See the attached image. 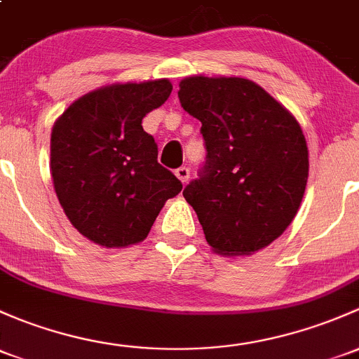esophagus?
<instances>
[{"mask_svg": "<svg viewBox=\"0 0 359 359\" xmlns=\"http://www.w3.org/2000/svg\"><path fill=\"white\" fill-rule=\"evenodd\" d=\"M175 175H177V179L180 180V182L186 184L187 180H189V168H187V167L177 168V170H175Z\"/></svg>", "mask_w": 359, "mask_h": 359, "instance_id": "esophagus-1", "label": "esophagus"}]
</instances>
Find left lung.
<instances>
[{
    "mask_svg": "<svg viewBox=\"0 0 359 359\" xmlns=\"http://www.w3.org/2000/svg\"><path fill=\"white\" fill-rule=\"evenodd\" d=\"M179 100L203 123L208 151L184 198L217 255H255L282 236L303 201L309 163L301 126L244 77H186Z\"/></svg>",
    "mask_w": 359,
    "mask_h": 359,
    "instance_id": "8db88e82",
    "label": "left lung"
}]
</instances>
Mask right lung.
I'll use <instances>...</instances> for the list:
<instances>
[{"label":"right lung","instance_id":"right-lung-1","mask_svg":"<svg viewBox=\"0 0 359 359\" xmlns=\"http://www.w3.org/2000/svg\"><path fill=\"white\" fill-rule=\"evenodd\" d=\"M168 79L110 84L84 94L51 130V177L58 201L79 232L103 248L148 237L167 199L182 184L158 163L142 129L146 113L172 93Z\"/></svg>","mask_w":359,"mask_h":359}]
</instances>
